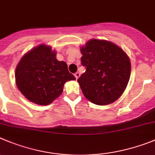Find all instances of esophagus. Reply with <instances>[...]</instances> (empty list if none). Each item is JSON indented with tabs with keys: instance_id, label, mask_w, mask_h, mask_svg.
I'll return each instance as SVG.
<instances>
[{
	"instance_id": "esophagus-1",
	"label": "esophagus",
	"mask_w": 155,
	"mask_h": 155,
	"mask_svg": "<svg viewBox=\"0 0 155 155\" xmlns=\"http://www.w3.org/2000/svg\"><path fill=\"white\" fill-rule=\"evenodd\" d=\"M80 73H79V72H76V73L74 74V76H75V78H76V79H78L79 78V77H80Z\"/></svg>"
}]
</instances>
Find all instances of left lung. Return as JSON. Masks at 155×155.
<instances>
[{
    "mask_svg": "<svg viewBox=\"0 0 155 155\" xmlns=\"http://www.w3.org/2000/svg\"><path fill=\"white\" fill-rule=\"evenodd\" d=\"M86 71L78 79L84 97L97 105L113 103L125 90L130 75L127 55L114 44L91 40L81 49Z\"/></svg>",
    "mask_w": 155,
    "mask_h": 155,
    "instance_id": "obj_1",
    "label": "left lung"
}]
</instances>
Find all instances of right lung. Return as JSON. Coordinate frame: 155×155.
<instances>
[{
  "label": "right lung",
  "mask_w": 155,
  "mask_h": 155,
  "mask_svg": "<svg viewBox=\"0 0 155 155\" xmlns=\"http://www.w3.org/2000/svg\"><path fill=\"white\" fill-rule=\"evenodd\" d=\"M55 56L51 47L39 45L23 57L17 66V86L33 103L48 105L60 96L65 82L75 80L67 64Z\"/></svg>",
  "instance_id": "right-lung-1"
}]
</instances>
